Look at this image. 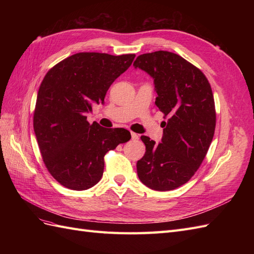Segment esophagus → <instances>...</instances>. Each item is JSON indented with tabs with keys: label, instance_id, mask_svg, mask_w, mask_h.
Wrapping results in <instances>:
<instances>
[{
	"label": "esophagus",
	"instance_id": "34e87169",
	"mask_svg": "<svg viewBox=\"0 0 254 254\" xmlns=\"http://www.w3.org/2000/svg\"><path fill=\"white\" fill-rule=\"evenodd\" d=\"M131 140H132V141L139 140V135H137V134L134 133V132H131Z\"/></svg>",
	"mask_w": 254,
	"mask_h": 254
}]
</instances>
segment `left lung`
Returning <instances> with one entry per match:
<instances>
[{
	"mask_svg": "<svg viewBox=\"0 0 254 254\" xmlns=\"http://www.w3.org/2000/svg\"><path fill=\"white\" fill-rule=\"evenodd\" d=\"M133 66L153 78L156 105L168 118L161 143L141 136L146 151L136 163L137 176L151 190H172L194 176L213 140L216 112L210 82L198 67L167 51L143 54Z\"/></svg>",
	"mask_w": 254,
	"mask_h": 254,
	"instance_id": "1",
	"label": "left lung"
}]
</instances>
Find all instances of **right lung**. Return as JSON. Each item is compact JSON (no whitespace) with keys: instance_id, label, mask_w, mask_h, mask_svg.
Instances as JSON below:
<instances>
[{"instance_id":"1","label":"right lung","mask_w":254,"mask_h":254,"mask_svg":"<svg viewBox=\"0 0 254 254\" xmlns=\"http://www.w3.org/2000/svg\"><path fill=\"white\" fill-rule=\"evenodd\" d=\"M134 54L77 53L54 65L38 91L34 130L50 174L61 186L88 190L102 179L104 157L130 140L124 128L90 124L87 115L103 103L112 82L131 65Z\"/></svg>"}]
</instances>
